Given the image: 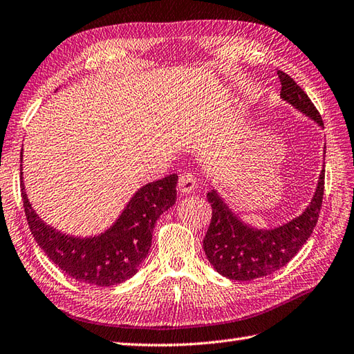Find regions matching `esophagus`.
Returning <instances> with one entry per match:
<instances>
[{
  "mask_svg": "<svg viewBox=\"0 0 354 354\" xmlns=\"http://www.w3.org/2000/svg\"><path fill=\"white\" fill-rule=\"evenodd\" d=\"M196 187V178L192 172H182L178 177V189L183 194H191Z\"/></svg>",
  "mask_w": 354,
  "mask_h": 354,
  "instance_id": "1",
  "label": "esophagus"
}]
</instances>
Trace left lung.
I'll return each mask as SVG.
<instances>
[{
    "instance_id": "8db88e82",
    "label": "left lung",
    "mask_w": 354,
    "mask_h": 354,
    "mask_svg": "<svg viewBox=\"0 0 354 354\" xmlns=\"http://www.w3.org/2000/svg\"><path fill=\"white\" fill-rule=\"evenodd\" d=\"M278 76L281 97L324 126L320 112L292 77L282 71H278ZM323 195L324 169L311 204L299 218L274 230H257L236 218L216 192H209L207 201L212 205V221L203 246L210 264L223 277L234 281H251L279 270L311 237L322 210Z\"/></svg>"
}]
</instances>
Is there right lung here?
Listing matches in <instances>:
<instances>
[{
  "mask_svg": "<svg viewBox=\"0 0 354 354\" xmlns=\"http://www.w3.org/2000/svg\"><path fill=\"white\" fill-rule=\"evenodd\" d=\"M177 178L171 174L141 187L115 225L93 239L68 237L43 223L21 182L25 216L37 245L68 277L90 286H117L132 278L147 257L154 223L176 203Z\"/></svg>",
  "mask_w": 354,
  "mask_h": 354,
  "instance_id": "1",
  "label": "right lung"
}]
</instances>
